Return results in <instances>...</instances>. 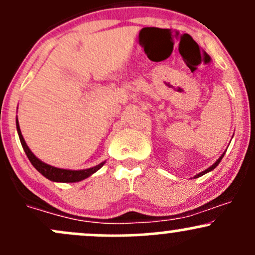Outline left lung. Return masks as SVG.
<instances>
[{"label": "left lung", "instance_id": "obj_1", "mask_svg": "<svg viewBox=\"0 0 255 255\" xmlns=\"http://www.w3.org/2000/svg\"><path fill=\"white\" fill-rule=\"evenodd\" d=\"M224 155H225V152H224V154H222V155H221V156H220V159H219V160H218V161H216L215 163H214V165H213V166H210V167H209V168H206V170H205V171H203V172H200V173H199V175H197V176H195V177H194V178H197V177H200V176L205 175V173H208V172H209V171H213V170H214V168H215V167H216V166H218V165H219V163H220V161H221V160H222V157H224Z\"/></svg>", "mask_w": 255, "mask_h": 255}]
</instances>
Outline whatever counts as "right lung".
I'll return each instance as SVG.
<instances>
[{
	"instance_id": "1",
	"label": "right lung",
	"mask_w": 255,
	"mask_h": 255,
	"mask_svg": "<svg viewBox=\"0 0 255 255\" xmlns=\"http://www.w3.org/2000/svg\"><path fill=\"white\" fill-rule=\"evenodd\" d=\"M17 130H18V135H19V139H20L21 146H23V149H24V151H25L28 159L30 160L31 165H33L34 167H35L42 176H45L47 179H50V181L68 182V183L69 182H79V181H82V179L89 177L90 175H93V173L96 172L98 170H100V168L104 166V163H105V162H101L100 165L95 166V167L88 168V170H80V171L63 170V168L53 167V166H50V165H47V163L40 161L35 155L30 151V149H29L28 145H26L25 140H24L23 135H21L18 120H17Z\"/></svg>"
}]
</instances>
